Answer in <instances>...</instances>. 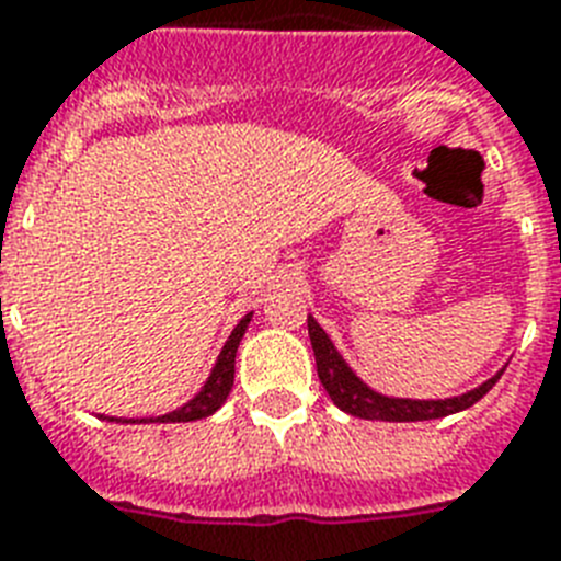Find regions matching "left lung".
<instances>
[{"mask_svg":"<svg viewBox=\"0 0 561 561\" xmlns=\"http://www.w3.org/2000/svg\"><path fill=\"white\" fill-rule=\"evenodd\" d=\"M308 336H311L313 357H317V375H320L322 389L328 391V398L334 400L336 407L343 412L354 414V417H366V421H394V423H409V421H435V417H446V414L461 412L470 409L472 403L484 398L486 391L499 383V377H490L484 386H478L476 391H467L461 398L449 400H394L383 398L377 391L368 389L352 368L345 366L343 357L336 354L331 345L328 334L317 325L313 317H308Z\"/></svg>","mask_w":561,"mask_h":561,"instance_id":"obj_1","label":"left lung"}]
</instances>
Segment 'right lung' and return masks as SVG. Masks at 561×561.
Listing matches in <instances>:
<instances>
[{
  "mask_svg": "<svg viewBox=\"0 0 561 561\" xmlns=\"http://www.w3.org/2000/svg\"><path fill=\"white\" fill-rule=\"evenodd\" d=\"M248 322H250V313L244 317V320L236 325V331L230 334V340H227V345L221 348V354H218V363L216 368H213V375H209V380L204 383V389L195 394L186 407L175 409V412L163 414V417H154V423H186V421H202V417H207V414L216 412L221 403L227 400V394H230V389H233V377H236V352H239V343L241 336H244V331H248ZM147 423V421H144Z\"/></svg>",
  "mask_w": 561,
  "mask_h": 561,
  "instance_id": "add662e5",
  "label": "right lung"
}]
</instances>
